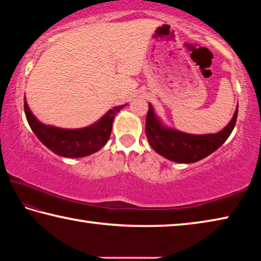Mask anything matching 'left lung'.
Here are the masks:
<instances>
[{
  "label": "left lung",
  "instance_id": "8db88e82",
  "mask_svg": "<svg viewBox=\"0 0 261 261\" xmlns=\"http://www.w3.org/2000/svg\"><path fill=\"white\" fill-rule=\"evenodd\" d=\"M237 114L238 106L229 124L218 134L190 135L163 125L149 103L145 132L158 154L174 162L192 163L208 156L228 139L235 127Z\"/></svg>",
  "mask_w": 261,
  "mask_h": 261
}]
</instances>
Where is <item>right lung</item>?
I'll use <instances>...</instances> for the list:
<instances>
[{"label":"right lung","instance_id":"add662e5","mask_svg":"<svg viewBox=\"0 0 261 261\" xmlns=\"http://www.w3.org/2000/svg\"><path fill=\"white\" fill-rule=\"evenodd\" d=\"M125 106L114 107L94 124L82 129H61L42 124L35 118L26 101L24 102V110L31 129L47 148L60 156L83 158L98 152L107 144L112 134L114 118Z\"/></svg>","mask_w":261,"mask_h":261}]
</instances>
